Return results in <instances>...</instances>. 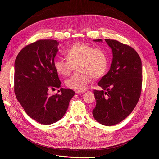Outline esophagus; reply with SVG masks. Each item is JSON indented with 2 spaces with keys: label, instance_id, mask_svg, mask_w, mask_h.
Instances as JSON below:
<instances>
[{
  "label": "esophagus",
  "instance_id": "34e87169",
  "mask_svg": "<svg viewBox=\"0 0 159 159\" xmlns=\"http://www.w3.org/2000/svg\"><path fill=\"white\" fill-rule=\"evenodd\" d=\"M86 91V90L84 89V90H76L75 91V93L77 94H82V93H84Z\"/></svg>",
  "mask_w": 159,
  "mask_h": 159
}]
</instances>
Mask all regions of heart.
I'll return each instance as SVG.
<instances>
[{"label": "heart", "mask_w": 159, "mask_h": 159, "mask_svg": "<svg viewBox=\"0 0 159 159\" xmlns=\"http://www.w3.org/2000/svg\"><path fill=\"white\" fill-rule=\"evenodd\" d=\"M64 55L67 59L57 58L54 61V68L58 74L68 76L73 65L77 63L78 71L66 80V86L70 88L83 90L93 77H101L107 69V56L101 48L76 43L66 49Z\"/></svg>", "instance_id": "1"}]
</instances>
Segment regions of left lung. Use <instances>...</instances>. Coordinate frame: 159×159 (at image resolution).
<instances>
[{
	"instance_id": "1",
	"label": "left lung",
	"mask_w": 159,
	"mask_h": 159,
	"mask_svg": "<svg viewBox=\"0 0 159 159\" xmlns=\"http://www.w3.org/2000/svg\"><path fill=\"white\" fill-rule=\"evenodd\" d=\"M105 41L112 49L113 60L109 71L98 82L102 89L93 91L96 106L93 115L100 124L110 126L124 120L136 106L143 70L140 58L133 48L115 40Z\"/></svg>"
}]
</instances>
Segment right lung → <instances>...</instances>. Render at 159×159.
Here are the masks:
<instances>
[{"label":"right lung","instance_id":"obj_1","mask_svg":"<svg viewBox=\"0 0 159 159\" xmlns=\"http://www.w3.org/2000/svg\"><path fill=\"white\" fill-rule=\"evenodd\" d=\"M58 44L56 40H37L25 46L15 61L16 97L28 116L44 125L61 119L75 95L72 89L63 88L60 94L48 93L61 85L54 68Z\"/></svg>","mask_w":159,"mask_h":159}]
</instances>
